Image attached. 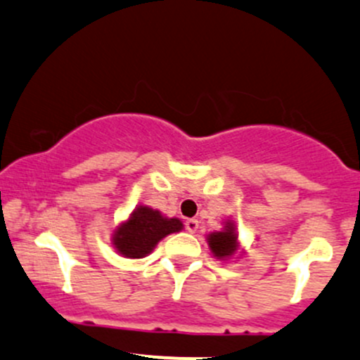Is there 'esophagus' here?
Wrapping results in <instances>:
<instances>
[{"label": "esophagus", "instance_id": "1", "mask_svg": "<svg viewBox=\"0 0 360 360\" xmlns=\"http://www.w3.org/2000/svg\"><path fill=\"white\" fill-rule=\"evenodd\" d=\"M186 229L190 231V233H196V229H198V221H196V219H188Z\"/></svg>", "mask_w": 360, "mask_h": 360}]
</instances>
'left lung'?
Instances as JSON below:
<instances>
[{
	"label": "left lung",
	"instance_id": "obj_1",
	"mask_svg": "<svg viewBox=\"0 0 360 360\" xmlns=\"http://www.w3.org/2000/svg\"><path fill=\"white\" fill-rule=\"evenodd\" d=\"M207 243H209L210 252L214 253V257H217L219 260H228L234 253L238 252V234H236V226L233 221H226L222 231H215L207 236Z\"/></svg>",
	"mask_w": 360,
	"mask_h": 360
}]
</instances>
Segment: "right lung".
<instances>
[{
    "instance_id": "add662e5",
    "label": "right lung",
    "mask_w": 360,
    "mask_h": 360,
    "mask_svg": "<svg viewBox=\"0 0 360 360\" xmlns=\"http://www.w3.org/2000/svg\"><path fill=\"white\" fill-rule=\"evenodd\" d=\"M181 229L183 222L179 219L164 217L158 210L139 205L132 210L126 222L113 231L112 245L127 259H143L153 252L158 241Z\"/></svg>"
}]
</instances>
